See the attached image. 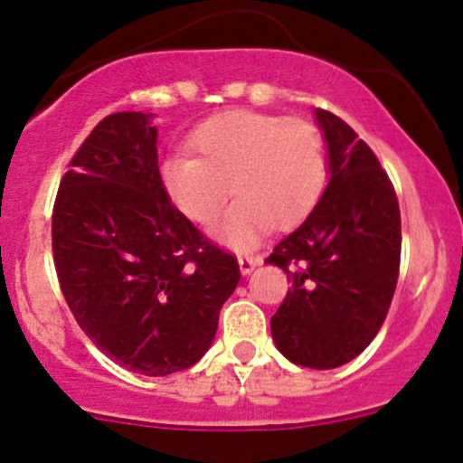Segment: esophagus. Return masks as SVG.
<instances>
[{
    "label": "esophagus",
    "instance_id": "obj_1",
    "mask_svg": "<svg viewBox=\"0 0 463 463\" xmlns=\"http://www.w3.org/2000/svg\"><path fill=\"white\" fill-rule=\"evenodd\" d=\"M237 261H240V270L243 277H248V274L255 270L257 266H261V257H252V255H240Z\"/></svg>",
    "mask_w": 463,
    "mask_h": 463
}]
</instances>
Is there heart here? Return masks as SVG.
I'll list each match as a JSON object with an SVG mask.
<instances>
[{"instance_id":"1","label":"heart","mask_w":463,"mask_h":463,"mask_svg":"<svg viewBox=\"0 0 463 463\" xmlns=\"http://www.w3.org/2000/svg\"><path fill=\"white\" fill-rule=\"evenodd\" d=\"M193 156H169L160 175L174 204L208 226L237 195L213 235L231 248L257 246L268 228H289L325 189L323 140L303 118L232 109L208 118L189 138Z\"/></svg>"}]
</instances>
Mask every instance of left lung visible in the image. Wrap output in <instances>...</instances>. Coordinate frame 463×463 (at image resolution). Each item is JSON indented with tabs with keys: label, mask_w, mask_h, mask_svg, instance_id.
Returning a JSON list of instances; mask_svg holds the SVG:
<instances>
[{
	"label": "left lung",
	"mask_w": 463,
	"mask_h": 463,
	"mask_svg": "<svg viewBox=\"0 0 463 463\" xmlns=\"http://www.w3.org/2000/svg\"><path fill=\"white\" fill-rule=\"evenodd\" d=\"M327 145V186L266 263L292 288L270 318L289 363L336 369L363 354L387 318L400 270V206L373 151L338 116L314 111Z\"/></svg>",
	"instance_id": "8db88e82"
}]
</instances>
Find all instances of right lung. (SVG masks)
<instances>
[{"label":"right lung","mask_w":463,"mask_h":463,"mask_svg":"<svg viewBox=\"0 0 463 463\" xmlns=\"http://www.w3.org/2000/svg\"><path fill=\"white\" fill-rule=\"evenodd\" d=\"M63 297L91 343L129 372L169 375L208 352L241 274L171 204L154 114L100 120L70 162L52 213Z\"/></svg>","instance_id":"1"}]
</instances>
